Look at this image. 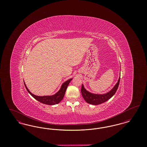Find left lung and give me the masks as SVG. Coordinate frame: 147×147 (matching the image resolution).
<instances>
[{"instance_id":"1","label":"left lung","mask_w":147,"mask_h":147,"mask_svg":"<svg viewBox=\"0 0 147 147\" xmlns=\"http://www.w3.org/2000/svg\"><path fill=\"white\" fill-rule=\"evenodd\" d=\"M120 81V74L119 77V78L118 81L117 83L115 85V86L112 88L111 90L108 91L105 94H95L92 93L88 90H87L85 87L84 85L82 84V89H81V92L82 96L84 98L85 101L91 105H96L102 104L104 102L109 100L110 98H112L116 93L117 91L118 87H119V83Z\"/></svg>"}]
</instances>
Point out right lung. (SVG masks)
Instances as JSON below:
<instances>
[{
    "instance_id": "right-lung-1",
    "label": "right lung",
    "mask_w": 147,
    "mask_h": 147,
    "mask_svg": "<svg viewBox=\"0 0 147 147\" xmlns=\"http://www.w3.org/2000/svg\"><path fill=\"white\" fill-rule=\"evenodd\" d=\"M72 79H73L72 78H70L69 79H68V80L64 82L63 84H62L59 90L57 91L56 94H55L54 95H45V96H37V95H34V94H32L31 91L28 90V88L26 85L25 84V82H24L25 86L27 91H28V93L33 98H35L36 100L38 101L39 102L43 103L44 104L53 105L59 103L63 100V97L64 96V94H65V91L67 90V88L68 85L69 84L70 81Z\"/></svg>"
}]
</instances>
